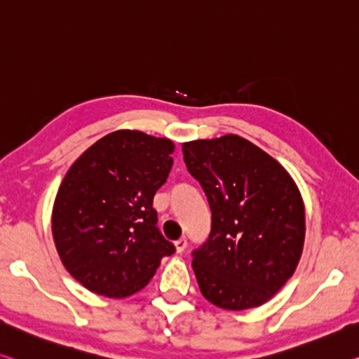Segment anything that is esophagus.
<instances>
[{
	"label": "esophagus",
	"mask_w": 359,
	"mask_h": 359,
	"mask_svg": "<svg viewBox=\"0 0 359 359\" xmlns=\"http://www.w3.org/2000/svg\"><path fill=\"white\" fill-rule=\"evenodd\" d=\"M175 247H176V252L183 253V252L186 250V247H187V241H186V239L176 241V242H175Z\"/></svg>",
	"instance_id": "34e87169"
}]
</instances>
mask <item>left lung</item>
<instances>
[{
    "instance_id": "obj_1",
    "label": "left lung",
    "mask_w": 359,
    "mask_h": 359,
    "mask_svg": "<svg viewBox=\"0 0 359 359\" xmlns=\"http://www.w3.org/2000/svg\"><path fill=\"white\" fill-rule=\"evenodd\" d=\"M184 163L212 210V233L192 269L202 295L223 310L273 299L299 266L305 203L283 165L245 137L183 142Z\"/></svg>"
}]
</instances>
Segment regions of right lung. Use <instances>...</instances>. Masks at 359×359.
<instances>
[{
    "label": "right lung",
    "instance_id": "1",
    "mask_svg": "<svg viewBox=\"0 0 359 359\" xmlns=\"http://www.w3.org/2000/svg\"><path fill=\"white\" fill-rule=\"evenodd\" d=\"M173 151L167 137L117 130L88 147L65 173L53 205V239L65 269L90 292L133 295L175 252L152 208Z\"/></svg>",
    "mask_w": 359,
    "mask_h": 359
}]
</instances>
